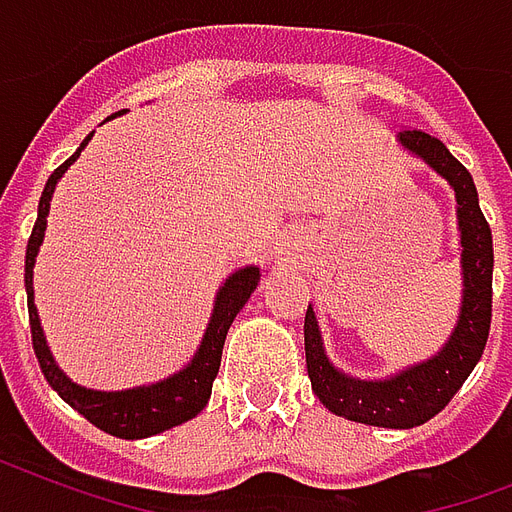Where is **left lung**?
Masks as SVG:
<instances>
[{
  "label": "left lung",
  "instance_id": "obj_1",
  "mask_svg": "<svg viewBox=\"0 0 512 512\" xmlns=\"http://www.w3.org/2000/svg\"><path fill=\"white\" fill-rule=\"evenodd\" d=\"M400 149L422 160L454 189L457 200V232H459V267H462V301H459L457 323L451 328L441 350L427 360L398 368L382 379L344 374L328 358L318 315L307 307L304 318V352H307V374L320 403L336 417L360 422V425L408 430L433 419L467 376L473 374L481 360L491 326V272H494V248L491 229L478 205L473 176L467 168L438 141L422 130L398 133Z\"/></svg>",
  "mask_w": 512,
  "mask_h": 512
}]
</instances>
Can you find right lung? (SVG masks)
Wrapping results in <instances>:
<instances>
[{"label":"right lung","instance_id":"1","mask_svg":"<svg viewBox=\"0 0 512 512\" xmlns=\"http://www.w3.org/2000/svg\"><path fill=\"white\" fill-rule=\"evenodd\" d=\"M122 114V112H117ZM117 114H112L109 120H114ZM93 138V133L79 144V149L71 154L69 160L63 162L61 168L55 170L53 176L47 178L45 192L39 197L37 208V224L31 229L29 245H26V296H29V323H31V342H34V352H37L39 368L45 374L47 384L69 403L74 411H79L87 422H93L98 430H104L109 435L125 438V441H138V438H149V435L165 433L170 427L189 422L200 414L208 398H211L213 379L219 374L221 366V350H224V339L232 326V320L237 318V312L243 310L245 301L251 299V293L256 291V285L261 280V269L256 264L235 269L232 275L219 285L216 291V301H213L211 320L205 326V334L200 339V347L194 350L181 371L165 376L160 382L138 384V387H128V390H90L82 384L71 382L69 376L63 374L58 363H55L53 352L47 347L45 331L39 323L37 304H34V264H37L39 245L45 240L47 216H50V200L58 181L63 173L77 162L87 141Z\"/></svg>","mask_w":512,"mask_h":512}]
</instances>
